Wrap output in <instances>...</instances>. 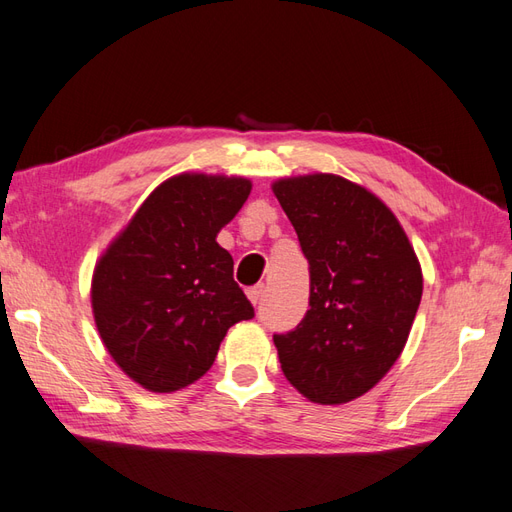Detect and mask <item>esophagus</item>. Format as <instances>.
<instances>
[{
	"mask_svg": "<svg viewBox=\"0 0 512 512\" xmlns=\"http://www.w3.org/2000/svg\"><path fill=\"white\" fill-rule=\"evenodd\" d=\"M264 294H266V287L264 285H255V287H251V289L246 291L248 300H251L255 306L261 304V300H264Z\"/></svg>",
	"mask_w": 512,
	"mask_h": 512,
	"instance_id": "1",
	"label": "esophagus"
}]
</instances>
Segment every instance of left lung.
<instances>
[{
    "label": "left lung",
    "mask_w": 512,
    "mask_h": 512,
    "mask_svg": "<svg viewBox=\"0 0 512 512\" xmlns=\"http://www.w3.org/2000/svg\"><path fill=\"white\" fill-rule=\"evenodd\" d=\"M309 261L304 319L274 334L281 369L306 399L341 405L369 392L410 337L422 270L397 216L341 175L313 173L272 184Z\"/></svg>",
    "instance_id": "obj_1"
}]
</instances>
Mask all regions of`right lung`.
Instances as JSON below:
<instances>
[{"label":"right lung","mask_w":512,"mask_h":512,"mask_svg":"<svg viewBox=\"0 0 512 512\" xmlns=\"http://www.w3.org/2000/svg\"><path fill=\"white\" fill-rule=\"evenodd\" d=\"M251 180L180 173L154 188L94 268L92 311L115 364L150 392L208 373L227 330L255 315L216 242Z\"/></svg>","instance_id":"right-lung-1"}]
</instances>
